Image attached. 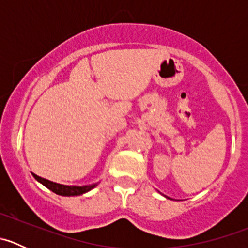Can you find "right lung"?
Masks as SVG:
<instances>
[{
  "mask_svg": "<svg viewBox=\"0 0 248 248\" xmlns=\"http://www.w3.org/2000/svg\"><path fill=\"white\" fill-rule=\"evenodd\" d=\"M33 177L37 181L43 184L46 188L50 189V191H52L56 194H60V196H80V194L86 193V192L91 191L93 187H96V185H89V186H64V185H60L56 184V182H52L46 179H43V177L38 176V175L36 174H33Z\"/></svg>",
  "mask_w": 248,
  "mask_h": 248,
  "instance_id": "1",
  "label": "right lung"
}]
</instances>
